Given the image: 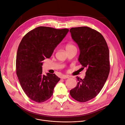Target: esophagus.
I'll return each instance as SVG.
<instances>
[{"label":"esophagus","instance_id":"34e87169","mask_svg":"<svg viewBox=\"0 0 125 125\" xmlns=\"http://www.w3.org/2000/svg\"><path fill=\"white\" fill-rule=\"evenodd\" d=\"M70 77L68 75H62L61 76L62 79H66V78H69Z\"/></svg>","mask_w":125,"mask_h":125}]
</instances>
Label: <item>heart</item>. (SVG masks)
<instances>
[{
  "mask_svg": "<svg viewBox=\"0 0 125 125\" xmlns=\"http://www.w3.org/2000/svg\"><path fill=\"white\" fill-rule=\"evenodd\" d=\"M74 47H75V46H74L73 45L71 44H67L66 45L65 49H66V50H67L70 49H71L72 48H74Z\"/></svg>",
  "mask_w": 125,
  "mask_h": 125,
  "instance_id": "1",
  "label": "heart"
}]
</instances>
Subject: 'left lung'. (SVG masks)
<instances>
[{"label": "left lung", "mask_w": 125, "mask_h": 125, "mask_svg": "<svg viewBox=\"0 0 125 125\" xmlns=\"http://www.w3.org/2000/svg\"><path fill=\"white\" fill-rule=\"evenodd\" d=\"M70 32L80 50L78 61L87 68L84 79L76 77L77 84L70 90V94L78 102H86L99 93L107 80L110 70L109 50L103 35L94 29L72 28Z\"/></svg>", "instance_id": "1"}]
</instances>
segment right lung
I'll return each mask as SVG.
<instances>
[{
  "mask_svg": "<svg viewBox=\"0 0 125 125\" xmlns=\"http://www.w3.org/2000/svg\"><path fill=\"white\" fill-rule=\"evenodd\" d=\"M68 31L67 29L39 27L22 39L16 55V71L23 90L31 100L41 103L52 95L60 78L55 74H43L42 61L51 57Z\"/></svg>",
  "mask_w": 125,
  "mask_h": 125,
  "instance_id": "add662e5",
  "label": "right lung"
}]
</instances>
